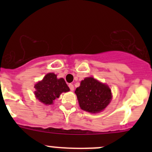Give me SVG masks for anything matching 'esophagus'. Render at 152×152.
Here are the masks:
<instances>
[{"instance_id": "1", "label": "esophagus", "mask_w": 152, "mask_h": 152, "mask_svg": "<svg viewBox=\"0 0 152 152\" xmlns=\"http://www.w3.org/2000/svg\"><path fill=\"white\" fill-rule=\"evenodd\" d=\"M68 87L71 91H73V90H74V86H73V85H72V84H69Z\"/></svg>"}]
</instances>
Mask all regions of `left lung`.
Masks as SVG:
<instances>
[{
    "instance_id": "obj_1",
    "label": "left lung",
    "mask_w": 152,
    "mask_h": 152,
    "mask_svg": "<svg viewBox=\"0 0 152 152\" xmlns=\"http://www.w3.org/2000/svg\"><path fill=\"white\" fill-rule=\"evenodd\" d=\"M75 93L81 109L92 113L102 111L112 99L110 87L93 77H87L82 80Z\"/></svg>"
}]
</instances>
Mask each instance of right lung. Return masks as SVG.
I'll return each instance as SVG.
<instances>
[{"instance_id":"1","label":"right lung","mask_w":152,"mask_h":152,"mask_svg":"<svg viewBox=\"0 0 152 152\" xmlns=\"http://www.w3.org/2000/svg\"><path fill=\"white\" fill-rule=\"evenodd\" d=\"M34 87L37 99L45 104H51L61 93L70 90L64 79H57L56 75L53 73H48Z\"/></svg>"}]
</instances>
